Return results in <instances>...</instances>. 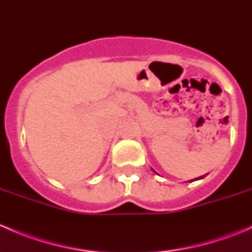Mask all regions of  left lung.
I'll return each instance as SVG.
<instances>
[{
    "label": "left lung",
    "instance_id": "8db88e82",
    "mask_svg": "<svg viewBox=\"0 0 252 252\" xmlns=\"http://www.w3.org/2000/svg\"><path fill=\"white\" fill-rule=\"evenodd\" d=\"M155 172V171H154ZM205 177V175H201V177H199V178H196V179H195V180H197V179H202V178H204Z\"/></svg>",
    "mask_w": 252,
    "mask_h": 252
}]
</instances>
